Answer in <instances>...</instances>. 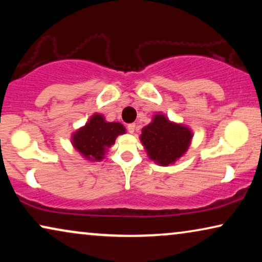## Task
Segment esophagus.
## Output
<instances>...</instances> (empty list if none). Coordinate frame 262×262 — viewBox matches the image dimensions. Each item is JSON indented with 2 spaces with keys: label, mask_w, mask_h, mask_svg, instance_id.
Returning a JSON list of instances; mask_svg holds the SVG:
<instances>
[{
  "label": "esophagus",
  "mask_w": 262,
  "mask_h": 262,
  "mask_svg": "<svg viewBox=\"0 0 262 262\" xmlns=\"http://www.w3.org/2000/svg\"><path fill=\"white\" fill-rule=\"evenodd\" d=\"M127 131L130 132V134H134L136 131V124H128L127 125Z\"/></svg>",
  "instance_id": "1"
}]
</instances>
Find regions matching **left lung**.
<instances>
[{
    "label": "left lung",
    "mask_w": 262,
    "mask_h": 262,
    "mask_svg": "<svg viewBox=\"0 0 262 262\" xmlns=\"http://www.w3.org/2000/svg\"><path fill=\"white\" fill-rule=\"evenodd\" d=\"M192 136L187 126L171 123L159 113L142 128L141 141L150 159L160 166H169L187 151Z\"/></svg>",
    "instance_id": "left-lung-1"
}]
</instances>
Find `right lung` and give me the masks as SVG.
Here are the masks:
<instances>
[{"instance_id": "right-lung-1", "label": "right lung", "mask_w": 262, "mask_h": 262, "mask_svg": "<svg viewBox=\"0 0 262 262\" xmlns=\"http://www.w3.org/2000/svg\"><path fill=\"white\" fill-rule=\"evenodd\" d=\"M125 134L120 123H108L101 114H94L83 127L73 135L74 148L88 161H101L119 135Z\"/></svg>"}]
</instances>
